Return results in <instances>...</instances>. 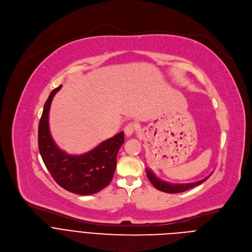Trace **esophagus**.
Returning a JSON list of instances; mask_svg holds the SVG:
<instances>
[{
    "mask_svg": "<svg viewBox=\"0 0 252 252\" xmlns=\"http://www.w3.org/2000/svg\"><path fill=\"white\" fill-rule=\"evenodd\" d=\"M137 129V126L133 123H129L128 125L126 126L125 127V133L126 136H130L132 135V133Z\"/></svg>",
    "mask_w": 252,
    "mask_h": 252,
    "instance_id": "34e87169",
    "label": "esophagus"
}]
</instances>
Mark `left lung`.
<instances>
[{"mask_svg":"<svg viewBox=\"0 0 252 252\" xmlns=\"http://www.w3.org/2000/svg\"><path fill=\"white\" fill-rule=\"evenodd\" d=\"M146 170H147V175H148V177L150 179V182L153 184V186L157 189H158L160 191H163V192H166V193L184 192V191H186V190H188L189 189H192V188H194L196 186L201 185L202 183H204L206 179L210 176V175H208L207 177L201 179V181L195 182V183H191V184H179V185L177 184V185H175V184H169V183L161 181V179L158 178L156 176V174L152 170H150L149 168H147Z\"/></svg>","mask_w":252,"mask_h":252,"instance_id":"obj_1","label":"left lung"}]
</instances>
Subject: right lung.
Wrapping results in <instances>:
<instances>
[{"label":"right lung","instance_id":"add662e5","mask_svg":"<svg viewBox=\"0 0 252 252\" xmlns=\"http://www.w3.org/2000/svg\"><path fill=\"white\" fill-rule=\"evenodd\" d=\"M61 89L62 86L52 91L44 105L39 124V151L46 167L60 187L81 195L94 194L112 182L125 133L121 131L80 156L67 155L60 150L50 132L49 113L53 97Z\"/></svg>","mask_w":252,"mask_h":252}]
</instances>
